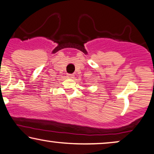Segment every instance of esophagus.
<instances>
[{
  "mask_svg": "<svg viewBox=\"0 0 154 154\" xmlns=\"http://www.w3.org/2000/svg\"><path fill=\"white\" fill-rule=\"evenodd\" d=\"M67 76H68V78H69V79H73V78L74 77V75H73V74H68V75H67Z\"/></svg>",
  "mask_w": 154,
  "mask_h": 154,
  "instance_id": "esophagus-1",
  "label": "esophagus"
}]
</instances>
